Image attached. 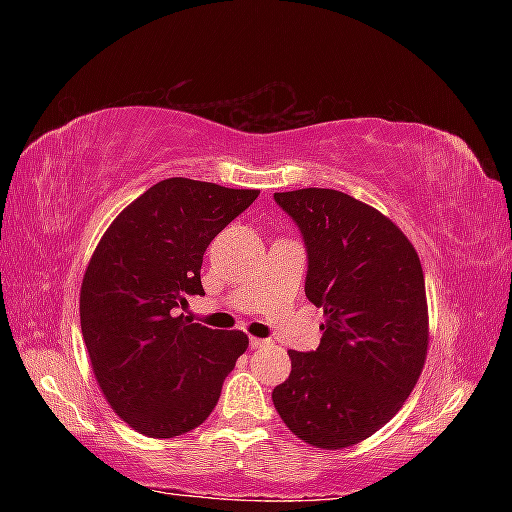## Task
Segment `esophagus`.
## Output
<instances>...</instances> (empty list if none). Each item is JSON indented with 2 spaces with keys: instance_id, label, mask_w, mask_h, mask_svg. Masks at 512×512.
Instances as JSON below:
<instances>
[{
  "instance_id": "esophagus-1",
  "label": "esophagus",
  "mask_w": 512,
  "mask_h": 512,
  "mask_svg": "<svg viewBox=\"0 0 512 512\" xmlns=\"http://www.w3.org/2000/svg\"><path fill=\"white\" fill-rule=\"evenodd\" d=\"M248 343H250V347H253V350H259V347H266L270 341H266V339H259V336H250Z\"/></svg>"
}]
</instances>
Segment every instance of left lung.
<instances>
[{"mask_svg":"<svg viewBox=\"0 0 512 512\" xmlns=\"http://www.w3.org/2000/svg\"><path fill=\"white\" fill-rule=\"evenodd\" d=\"M275 200L306 239V297L325 317L317 352H288L275 409L314 449L354 447L396 416L427 361L420 257L387 215L347 193L312 187Z\"/></svg>","mask_w":512,"mask_h":512,"instance_id":"1","label":"left lung"}]
</instances>
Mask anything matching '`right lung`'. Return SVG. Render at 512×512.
Returning a JSON list of instances; mask_svg holds the SVG:
<instances>
[{
    "mask_svg": "<svg viewBox=\"0 0 512 512\" xmlns=\"http://www.w3.org/2000/svg\"><path fill=\"white\" fill-rule=\"evenodd\" d=\"M257 195L160 180L116 215L94 248L79 297L85 350L105 400L147 438L200 427L246 352L242 330H211L173 317V308L187 303L184 295H204L206 248Z\"/></svg>",
    "mask_w": 512,
    "mask_h": 512,
    "instance_id": "1",
    "label": "right lung"
}]
</instances>
